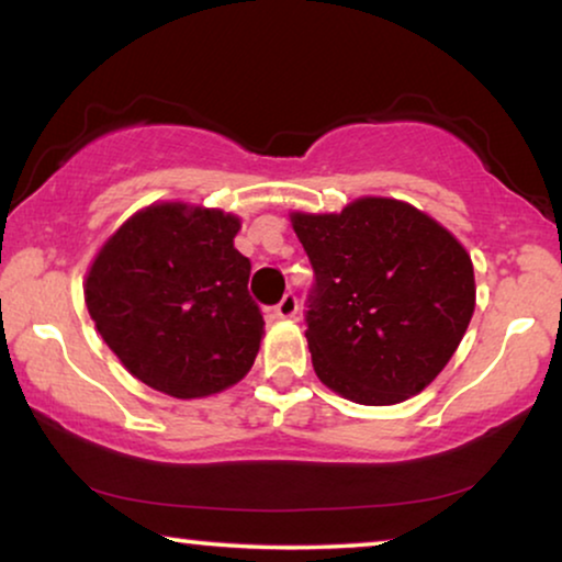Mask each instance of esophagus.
<instances>
[{"instance_id": "34e87169", "label": "esophagus", "mask_w": 562, "mask_h": 562, "mask_svg": "<svg viewBox=\"0 0 562 562\" xmlns=\"http://www.w3.org/2000/svg\"><path fill=\"white\" fill-rule=\"evenodd\" d=\"M273 312H276V317H281V319H291V317H296V312H299V299H296V294H283V299L279 304L273 306Z\"/></svg>"}]
</instances>
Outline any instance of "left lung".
Segmentation results:
<instances>
[{
	"label": "left lung",
	"mask_w": 562,
	"mask_h": 562,
	"mask_svg": "<svg viewBox=\"0 0 562 562\" xmlns=\"http://www.w3.org/2000/svg\"><path fill=\"white\" fill-rule=\"evenodd\" d=\"M314 268L306 342L319 381L356 404L419 394L475 310L473 263L425 212L366 196L340 214H291Z\"/></svg>",
	"instance_id": "1"
}]
</instances>
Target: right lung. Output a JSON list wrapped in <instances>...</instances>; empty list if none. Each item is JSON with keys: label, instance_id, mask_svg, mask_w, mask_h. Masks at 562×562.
Masks as SVG:
<instances>
[{"label": "right lung", "instance_id": "add662e5", "mask_svg": "<svg viewBox=\"0 0 562 562\" xmlns=\"http://www.w3.org/2000/svg\"><path fill=\"white\" fill-rule=\"evenodd\" d=\"M237 229L233 214L166 202L133 214L99 250L83 289L89 314L145 386L199 398L250 371L263 314Z\"/></svg>", "mask_w": 562, "mask_h": 562}]
</instances>
